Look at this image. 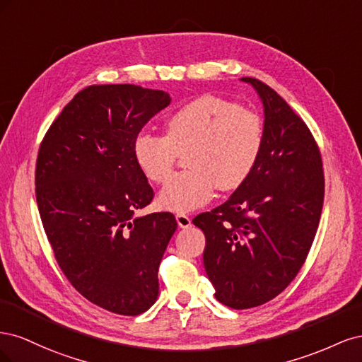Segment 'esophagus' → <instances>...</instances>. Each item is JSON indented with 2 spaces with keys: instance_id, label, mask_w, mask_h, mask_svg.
I'll use <instances>...</instances> for the list:
<instances>
[{
  "instance_id": "esophagus-1",
  "label": "esophagus",
  "mask_w": 362,
  "mask_h": 362,
  "mask_svg": "<svg viewBox=\"0 0 362 362\" xmlns=\"http://www.w3.org/2000/svg\"><path fill=\"white\" fill-rule=\"evenodd\" d=\"M177 222H178L180 228H190L192 226V218L184 213L177 214Z\"/></svg>"
}]
</instances>
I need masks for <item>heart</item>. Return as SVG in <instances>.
<instances>
[{
    "label": "heart",
    "mask_w": 362,
    "mask_h": 362,
    "mask_svg": "<svg viewBox=\"0 0 362 362\" xmlns=\"http://www.w3.org/2000/svg\"><path fill=\"white\" fill-rule=\"evenodd\" d=\"M264 145L261 117L218 96L205 95L184 104L164 122V136H137L133 154L139 169L156 182H166L180 156L187 170L173 177L160 193V204L185 213L204 205L214 189H238L254 170Z\"/></svg>",
    "instance_id": "heart-1"
}]
</instances>
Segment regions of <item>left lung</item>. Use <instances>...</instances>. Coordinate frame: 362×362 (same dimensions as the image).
<instances>
[{
  "label": "left lung",
  "mask_w": 362,
  "mask_h": 362,
  "mask_svg": "<svg viewBox=\"0 0 362 362\" xmlns=\"http://www.w3.org/2000/svg\"><path fill=\"white\" fill-rule=\"evenodd\" d=\"M264 105V145L249 178L193 223L216 299L247 310L276 298L298 275L319 228L325 175L310 128L262 81L245 76Z\"/></svg>",
  "instance_id": "8db88e82"
}]
</instances>
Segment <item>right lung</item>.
I'll use <instances>...</instances> for the list:
<instances>
[{
    "label": "right lung",
    "instance_id": "right-lung-1",
    "mask_svg": "<svg viewBox=\"0 0 362 362\" xmlns=\"http://www.w3.org/2000/svg\"><path fill=\"white\" fill-rule=\"evenodd\" d=\"M169 93L134 84H95L63 108L36 161V201L62 272L87 300L139 315L156 303L158 267L177 231L172 213L134 217L154 190L134 141Z\"/></svg>",
    "mask_w": 362,
    "mask_h": 362
}]
</instances>
